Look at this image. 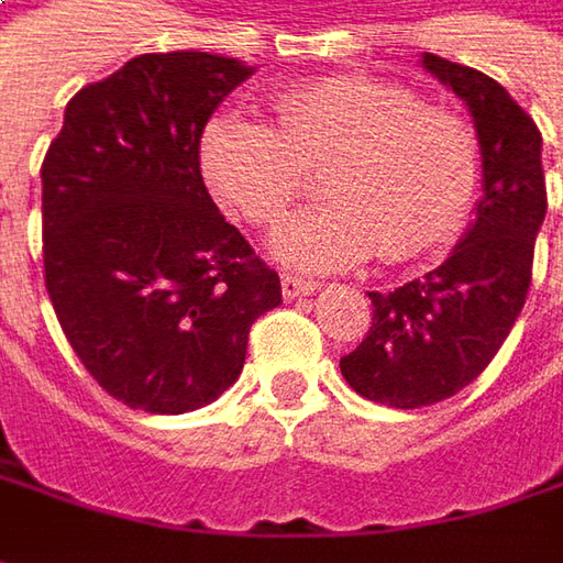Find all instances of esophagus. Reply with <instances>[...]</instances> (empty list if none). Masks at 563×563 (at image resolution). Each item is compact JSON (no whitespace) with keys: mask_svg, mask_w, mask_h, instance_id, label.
Wrapping results in <instances>:
<instances>
[{"mask_svg":"<svg viewBox=\"0 0 563 563\" xmlns=\"http://www.w3.org/2000/svg\"><path fill=\"white\" fill-rule=\"evenodd\" d=\"M283 299H301V296H314L318 292V283L314 280H301V277H292V274H283Z\"/></svg>","mask_w":563,"mask_h":563,"instance_id":"34e87169","label":"esophagus"}]
</instances>
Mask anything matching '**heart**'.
Returning <instances> with one entry per match:
<instances>
[{"label": "heart", "mask_w": 563, "mask_h": 563, "mask_svg": "<svg viewBox=\"0 0 563 563\" xmlns=\"http://www.w3.org/2000/svg\"><path fill=\"white\" fill-rule=\"evenodd\" d=\"M274 126L214 114L199 140L208 186L233 214L274 227L327 170L323 199L283 223L277 258L301 271H345L379 258L411 262L445 245L479 184L467 118L423 108L411 89L371 77H327L283 89Z\"/></svg>", "instance_id": "heart-1"}]
</instances>
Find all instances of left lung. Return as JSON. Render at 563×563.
<instances>
[{
	"mask_svg": "<svg viewBox=\"0 0 563 563\" xmlns=\"http://www.w3.org/2000/svg\"><path fill=\"white\" fill-rule=\"evenodd\" d=\"M423 68L474 114L483 199L474 227L437 271L393 292H367L371 330L340 358V371L358 396L389 408L437 405L489 367L530 292L536 233L549 205L542 133L508 89L433 52H423Z\"/></svg>",
	"mask_w": 563,
	"mask_h": 563,
	"instance_id": "8db88e82",
	"label": "left lung"
}]
</instances>
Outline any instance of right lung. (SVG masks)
<instances>
[{
  "label": "right lung",
  "mask_w": 563,
  "mask_h": 563,
  "mask_svg": "<svg viewBox=\"0 0 563 563\" xmlns=\"http://www.w3.org/2000/svg\"><path fill=\"white\" fill-rule=\"evenodd\" d=\"M252 68L148 52L65 108L43 158V271L70 349L108 396L186 415L227 393L280 277L218 211L199 140Z\"/></svg>",
  "instance_id": "add662e5"
}]
</instances>
